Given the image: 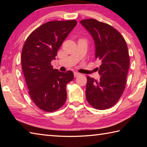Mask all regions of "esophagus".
<instances>
[{"instance_id":"34e87169","label":"esophagus","mask_w":147,"mask_h":147,"mask_svg":"<svg viewBox=\"0 0 147 147\" xmlns=\"http://www.w3.org/2000/svg\"><path fill=\"white\" fill-rule=\"evenodd\" d=\"M80 73H78V72H74V77H75V78L78 77V76H80Z\"/></svg>"}]
</instances>
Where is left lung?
Segmentation results:
<instances>
[{"mask_svg": "<svg viewBox=\"0 0 147 147\" xmlns=\"http://www.w3.org/2000/svg\"><path fill=\"white\" fill-rule=\"evenodd\" d=\"M80 23L91 34L95 44V58L101 62L99 80L87 76L86 97L95 109L105 110L119 100L126 84L129 56L125 40L109 24L95 19Z\"/></svg>", "mask_w": 147, "mask_h": 147, "instance_id": "obj_1", "label": "left lung"}]
</instances>
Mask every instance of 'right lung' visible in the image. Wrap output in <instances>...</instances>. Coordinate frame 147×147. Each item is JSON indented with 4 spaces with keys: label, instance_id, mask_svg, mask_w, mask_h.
Returning a JSON list of instances; mask_svg holds the SVG:
<instances>
[{
    "label": "right lung",
    "instance_id": "add662e5",
    "mask_svg": "<svg viewBox=\"0 0 147 147\" xmlns=\"http://www.w3.org/2000/svg\"><path fill=\"white\" fill-rule=\"evenodd\" d=\"M76 24V20L47 22L34 30L23 45L21 65L29 95L44 111H57L66 100V85L73 80V73L54 69L51 61Z\"/></svg>",
    "mask_w": 147,
    "mask_h": 147
}]
</instances>
